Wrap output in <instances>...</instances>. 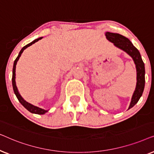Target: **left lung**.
<instances>
[{
    "instance_id": "obj_1",
    "label": "left lung",
    "mask_w": 154,
    "mask_h": 154,
    "mask_svg": "<svg viewBox=\"0 0 154 154\" xmlns=\"http://www.w3.org/2000/svg\"><path fill=\"white\" fill-rule=\"evenodd\" d=\"M106 39L113 43L116 47L120 48L126 53H128L134 60L137 69V85L133 95L132 97L131 102L128 109L134 106L142 95L145 85V68L142 57L139 50L133 45L128 38L119 33L106 32Z\"/></svg>"
}]
</instances>
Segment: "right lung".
<instances>
[{"instance_id":"1","label":"right lung","mask_w":154,"mask_h":154,"mask_svg":"<svg viewBox=\"0 0 154 154\" xmlns=\"http://www.w3.org/2000/svg\"><path fill=\"white\" fill-rule=\"evenodd\" d=\"M42 38L43 37H41L39 38H37L34 40V41L31 42V43L27 44L26 45H25L24 47H23L22 48V50H20V53H19L17 57L16 58V60H14V64H13V69H12V87H13V90H14V94H15V95L17 97V98L18 99L19 102H20L21 104H22L24 107H25L27 110L29 111H30L31 113H36V114H44V113H45L46 112H48L47 110H45V109H43L41 108H39V107L38 106H33V104H31L30 103L27 102L26 101H25L24 99L22 98V97L20 95V92H19L18 90H17V85H16V82H15V70H16V65H17V61L19 60V59H20L21 54L23 52V51L27 48L29 46H31L32 44L35 43V42L38 41L39 40H41Z\"/></svg>"}]
</instances>
